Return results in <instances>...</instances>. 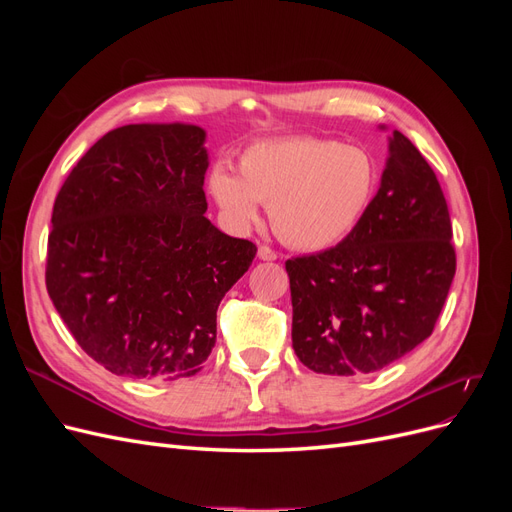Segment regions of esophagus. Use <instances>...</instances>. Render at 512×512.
Wrapping results in <instances>:
<instances>
[{
	"mask_svg": "<svg viewBox=\"0 0 512 512\" xmlns=\"http://www.w3.org/2000/svg\"><path fill=\"white\" fill-rule=\"evenodd\" d=\"M258 258L260 260H275L277 254H275V250H271L269 245H258Z\"/></svg>",
	"mask_w": 512,
	"mask_h": 512,
	"instance_id": "1",
	"label": "esophagus"
}]
</instances>
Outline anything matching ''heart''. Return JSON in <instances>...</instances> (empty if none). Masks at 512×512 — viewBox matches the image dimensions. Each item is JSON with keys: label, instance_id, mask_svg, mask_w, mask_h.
Listing matches in <instances>:
<instances>
[{"label": "heart", "instance_id": "heart-1", "mask_svg": "<svg viewBox=\"0 0 512 512\" xmlns=\"http://www.w3.org/2000/svg\"><path fill=\"white\" fill-rule=\"evenodd\" d=\"M380 168L363 147L297 136L250 145L239 175L215 166L209 190L230 224L245 228L269 205L275 235L290 247L320 252L352 235L369 211Z\"/></svg>", "mask_w": 512, "mask_h": 512}]
</instances>
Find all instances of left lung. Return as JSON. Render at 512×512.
<instances>
[{
	"mask_svg": "<svg viewBox=\"0 0 512 512\" xmlns=\"http://www.w3.org/2000/svg\"><path fill=\"white\" fill-rule=\"evenodd\" d=\"M451 239L436 173L395 130L363 222L331 250L286 260L299 361L316 374L359 376L423 344L455 277Z\"/></svg>",
	"mask_w": 512,
	"mask_h": 512,
	"instance_id": "left-lung-1",
	"label": "left lung"
}]
</instances>
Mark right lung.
I'll use <instances>...</instances> for the list:
<instances>
[{"label": "right lung", "instance_id": "add662e5", "mask_svg": "<svg viewBox=\"0 0 512 512\" xmlns=\"http://www.w3.org/2000/svg\"><path fill=\"white\" fill-rule=\"evenodd\" d=\"M205 130L132 123L76 162L53 205L46 290L91 359L136 380L190 378L256 245L207 218Z\"/></svg>", "mask_w": 512, "mask_h": 512}]
</instances>
